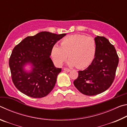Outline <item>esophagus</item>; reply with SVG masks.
Segmentation results:
<instances>
[{"label": "esophagus", "instance_id": "esophagus-1", "mask_svg": "<svg viewBox=\"0 0 127 127\" xmlns=\"http://www.w3.org/2000/svg\"><path fill=\"white\" fill-rule=\"evenodd\" d=\"M64 70L66 72H70V69H68V68H64Z\"/></svg>", "mask_w": 127, "mask_h": 127}]
</instances>
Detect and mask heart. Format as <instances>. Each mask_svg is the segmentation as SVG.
I'll return each mask as SVG.
<instances>
[{
	"label": "heart",
	"mask_w": 127,
	"mask_h": 127,
	"mask_svg": "<svg viewBox=\"0 0 127 127\" xmlns=\"http://www.w3.org/2000/svg\"><path fill=\"white\" fill-rule=\"evenodd\" d=\"M61 45L54 46L51 53L53 61L58 66H61L68 56L70 59L69 65L78 68L87 67L91 63L96 54L95 40L85 35L69 36L62 40Z\"/></svg>",
	"instance_id": "heart-1"
}]
</instances>
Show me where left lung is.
<instances>
[{
    "instance_id": "1",
    "label": "left lung",
    "mask_w": 127,
    "mask_h": 127,
    "mask_svg": "<svg viewBox=\"0 0 127 127\" xmlns=\"http://www.w3.org/2000/svg\"><path fill=\"white\" fill-rule=\"evenodd\" d=\"M95 40V58L86 69L79 70L78 76L73 82L77 90L87 96L100 94L111 86L119 63L114 46L106 38L97 36Z\"/></svg>"
}]
</instances>
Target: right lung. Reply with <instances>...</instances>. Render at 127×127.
I'll list each match as a JSON object with an SVG mask.
<instances>
[{
    "mask_svg": "<svg viewBox=\"0 0 127 127\" xmlns=\"http://www.w3.org/2000/svg\"><path fill=\"white\" fill-rule=\"evenodd\" d=\"M65 33L43 31L28 36L14 47L9 65L13 82L19 91L33 98H41L52 91L61 68H56L50 58L53 47ZM31 63L32 70L23 69L26 64Z\"/></svg>",
    "mask_w": 127,
    "mask_h": 127,
    "instance_id": "right-lung-1",
    "label": "right lung"
}]
</instances>
